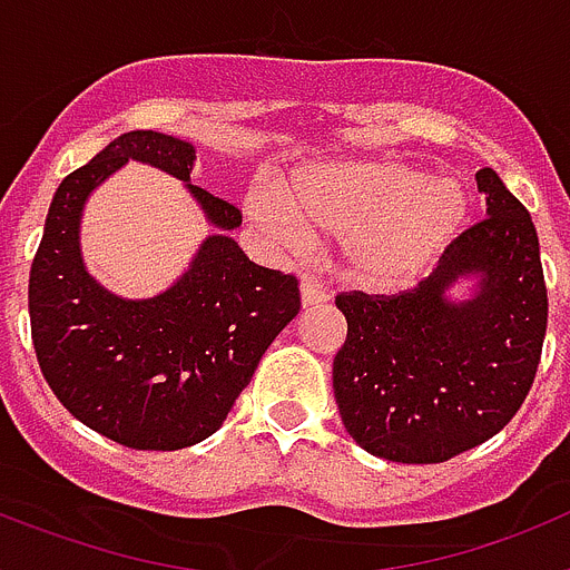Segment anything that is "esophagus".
Listing matches in <instances>:
<instances>
[{
    "label": "esophagus",
    "instance_id": "esophagus-1",
    "mask_svg": "<svg viewBox=\"0 0 570 570\" xmlns=\"http://www.w3.org/2000/svg\"><path fill=\"white\" fill-rule=\"evenodd\" d=\"M322 302H328V291L316 285L314 279H302V305L305 308H316Z\"/></svg>",
    "mask_w": 570,
    "mask_h": 570
}]
</instances>
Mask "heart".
Here are the masks:
<instances>
[{"instance_id":"1","label":"heart","mask_w":570,"mask_h":570,"mask_svg":"<svg viewBox=\"0 0 570 570\" xmlns=\"http://www.w3.org/2000/svg\"><path fill=\"white\" fill-rule=\"evenodd\" d=\"M250 214L288 245H305L308 223L340 239L345 276L362 288L414 285L460 234L468 194L456 179L428 176L400 159H356L305 168L285 188L250 196Z\"/></svg>"}]
</instances>
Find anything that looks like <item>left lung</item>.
Returning a JSON list of instances; mask_svg holds the SVG:
<instances>
[{"label":"left lung","instance_id":"8db88e82","mask_svg":"<svg viewBox=\"0 0 570 570\" xmlns=\"http://www.w3.org/2000/svg\"><path fill=\"white\" fill-rule=\"evenodd\" d=\"M488 216L462 230L434 274L411 291H345L347 320L334 356V396L347 434L367 454L431 465L500 434L525 402L540 367L548 291L540 239L525 205L482 168ZM462 275L471 301L446 299Z\"/></svg>","mask_w":570,"mask_h":570}]
</instances>
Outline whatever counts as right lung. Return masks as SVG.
<instances>
[{
	"mask_svg": "<svg viewBox=\"0 0 570 570\" xmlns=\"http://www.w3.org/2000/svg\"><path fill=\"white\" fill-rule=\"evenodd\" d=\"M128 159L190 183L194 145L156 130L116 136L53 194L30 265V336L57 400L97 434L136 451H179L223 425L285 325L299 314L294 274L262 268L228 230L242 210L188 185L214 234L165 294L122 299L85 271L79 219L90 190Z\"/></svg>",
	"mask_w": 570,
	"mask_h": 570,
	"instance_id": "obj_1",
	"label": "right lung"
}]
</instances>
